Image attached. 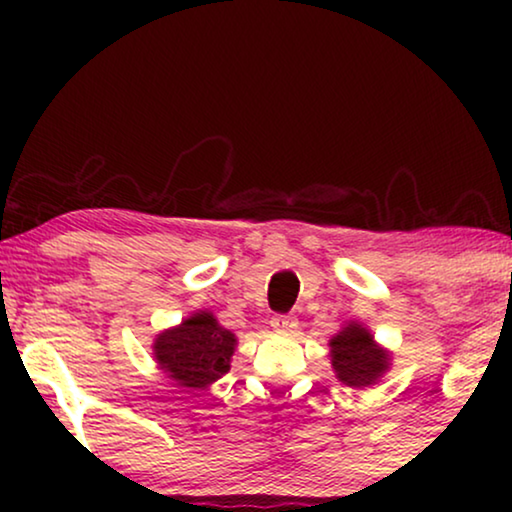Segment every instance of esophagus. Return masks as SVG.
<instances>
[{
    "label": "esophagus",
    "mask_w": 512,
    "mask_h": 512,
    "mask_svg": "<svg viewBox=\"0 0 512 512\" xmlns=\"http://www.w3.org/2000/svg\"><path fill=\"white\" fill-rule=\"evenodd\" d=\"M270 326L275 328L277 333H293V331H296L298 321L289 317V314H275V317H272V321H270Z\"/></svg>",
    "instance_id": "esophagus-1"
}]
</instances>
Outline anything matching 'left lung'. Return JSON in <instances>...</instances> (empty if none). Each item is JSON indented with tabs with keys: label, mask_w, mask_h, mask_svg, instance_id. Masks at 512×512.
I'll list each match as a JSON object with an SVG mask.
<instances>
[{
	"label": "left lung",
	"mask_w": 512,
	"mask_h": 512,
	"mask_svg": "<svg viewBox=\"0 0 512 512\" xmlns=\"http://www.w3.org/2000/svg\"><path fill=\"white\" fill-rule=\"evenodd\" d=\"M333 373L338 382L352 389H366L391 368V352L375 340L373 331L361 321H347L328 340Z\"/></svg>",
	"instance_id": "obj_1"
}]
</instances>
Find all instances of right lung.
<instances>
[{
	"label": "right lung",
	"mask_w": 512,
	"mask_h": 512,
	"mask_svg": "<svg viewBox=\"0 0 512 512\" xmlns=\"http://www.w3.org/2000/svg\"><path fill=\"white\" fill-rule=\"evenodd\" d=\"M237 335L214 312L198 310L153 338V361L181 389L202 391L230 370Z\"/></svg>",
	"instance_id": "obj_1"
}]
</instances>
